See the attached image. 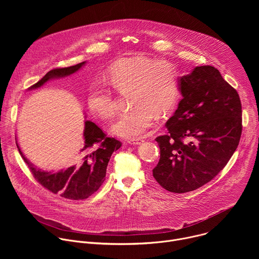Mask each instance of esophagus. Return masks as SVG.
<instances>
[{"label":"esophagus","instance_id":"34e87169","mask_svg":"<svg viewBox=\"0 0 259 259\" xmlns=\"http://www.w3.org/2000/svg\"><path fill=\"white\" fill-rule=\"evenodd\" d=\"M142 142H143V139L140 138V137L128 139V143H129V144H133V145H139V144H141Z\"/></svg>","mask_w":259,"mask_h":259}]
</instances>
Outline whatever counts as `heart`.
I'll use <instances>...</instances> for the list:
<instances>
[{
    "label": "heart",
    "instance_id": "1",
    "mask_svg": "<svg viewBox=\"0 0 259 259\" xmlns=\"http://www.w3.org/2000/svg\"><path fill=\"white\" fill-rule=\"evenodd\" d=\"M104 81L122 94L130 91L128 99L133 106L110 127L114 134L124 138L140 136L152 125L155 115L158 118L169 115L179 99L178 72L165 60L142 56L121 59L106 69ZM87 102L92 112L102 119L114 117L118 110L114 91L102 81L90 87Z\"/></svg>",
    "mask_w": 259,
    "mask_h": 259
}]
</instances>
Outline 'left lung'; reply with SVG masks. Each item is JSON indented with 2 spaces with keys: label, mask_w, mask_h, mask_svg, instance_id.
<instances>
[{
  "label": "left lung",
  "mask_w": 259,
  "mask_h": 259,
  "mask_svg": "<svg viewBox=\"0 0 259 259\" xmlns=\"http://www.w3.org/2000/svg\"><path fill=\"white\" fill-rule=\"evenodd\" d=\"M182 99L156 138L160 160L153 175L171 193L201 188L225 168L242 133L238 92L210 65L196 66L179 78Z\"/></svg>",
  "instance_id": "1"
}]
</instances>
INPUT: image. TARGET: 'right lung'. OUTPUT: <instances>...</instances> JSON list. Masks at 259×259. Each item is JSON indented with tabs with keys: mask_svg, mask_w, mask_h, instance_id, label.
<instances>
[{
	"mask_svg": "<svg viewBox=\"0 0 259 259\" xmlns=\"http://www.w3.org/2000/svg\"><path fill=\"white\" fill-rule=\"evenodd\" d=\"M85 63L86 61L68 67L52 69L38 83L29 87L28 90L38 89L50 80L70 76L81 69ZM83 136L84 143L76 161L68 168L56 172H48L36 168L24 157L17 141L16 145L33 177L45 189L66 199L84 200L100 188L105 179L108 161L113 153L120 149L122 143L113 137H107L95 123L88 120L85 121Z\"/></svg>",
	"mask_w": 259,
	"mask_h": 259,
	"instance_id": "1",
	"label": "right lung"
}]
</instances>
